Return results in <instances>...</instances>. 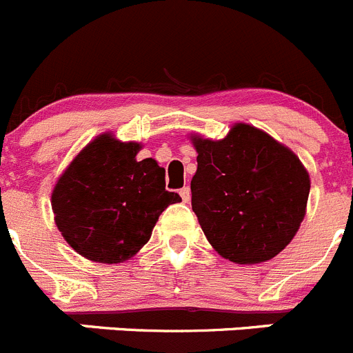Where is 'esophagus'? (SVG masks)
Instances as JSON below:
<instances>
[{
	"label": "esophagus",
	"mask_w": 353,
	"mask_h": 353,
	"mask_svg": "<svg viewBox=\"0 0 353 353\" xmlns=\"http://www.w3.org/2000/svg\"><path fill=\"white\" fill-rule=\"evenodd\" d=\"M179 195L181 199H183V202H190V199H192V192H190L188 186H184V188L179 190Z\"/></svg>",
	"instance_id": "obj_1"
}]
</instances>
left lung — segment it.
<instances>
[{"instance_id":"8db88e82","label":"left lung","mask_w":353,"mask_h":353,"mask_svg":"<svg viewBox=\"0 0 353 353\" xmlns=\"http://www.w3.org/2000/svg\"><path fill=\"white\" fill-rule=\"evenodd\" d=\"M192 209L216 252L236 263L278 255L299 228L310 176L290 149L250 125L223 141L193 139Z\"/></svg>"}]
</instances>
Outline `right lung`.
Wrapping results in <instances>:
<instances>
[{
    "label": "right lung",
    "mask_w": 353,
    "mask_h": 353,
    "mask_svg": "<svg viewBox=\"0 0 353 353\" xmlns=\"http://www.w3.org/2000/svg\"><path fill=\"white\" fill-rule=\"evenodd\" d=\"M137 142L101 135L85 145L52 192L56 225L66 243L101 263L128 260L151 237L154 223L181 196L165 190V169L139 161Z\"/></svg>",
    "instance_id": "right-lung-1"
}]
</instances>
